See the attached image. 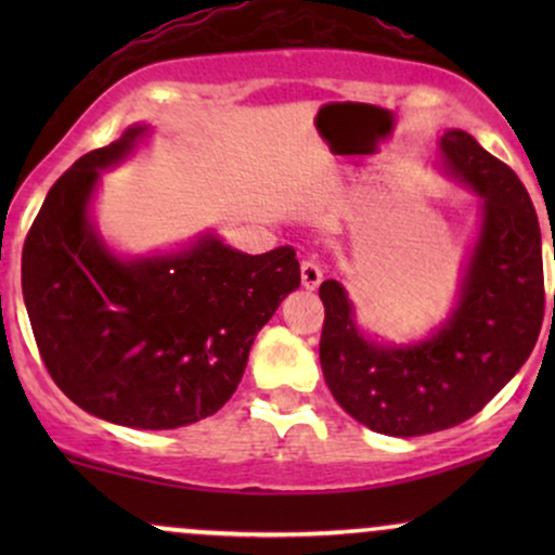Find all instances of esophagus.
Wrapping results in <instances>:
<instances>
[{
  "label": "esophagus",
  "instance_id": "34e87169",
  "mask_svg": "<svg viewBox=\"0 0 555 555\" xmlns=\"http://www.w3.org/2000/svg\"><path fill=\"white\" fill-rule=\"evenodd\" d=\"M299 276H302V286L305 289H318L323 282V271L321 266L315 263V260H302V266H299Z\"/></svg>",
  "mask_w": 555,
  "mask_h": 555
}]
</instances>
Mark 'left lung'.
<instances>
[{"label": "left lung", "instance_id": "left-lung-1", "mask_svg": "<svg viewBox=\"0 0 555 555\" xmlns=\"http://www.w3.org/2000/svg\"><path fill=\"white\" fill-rule=\"evenodd\" d=\"M441 156L449 175L482 197L480 237L449 321L425 341L388 347L354 326L339 282L318 289L331 393L384 436H425L477 415L525 365L543 326V245L525 184L464 130L443 132Z\"/></svg>", "mask_w": 555, "mask_h": 555}]
</instances>
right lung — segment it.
Here are the masks:
<instances>
[{
  "label": "right lung",
  "mask_w": 555,
  "mask_h": 555,
  "mask_svg": "<svg viewBox=\"0 0 555 555\" xmlns=\"http://www.w3.org/2000/svg\"><path fill=\"white\" fill-rule=\"evenodd\" d=\"M145 130L127 127L52 184L23 245V297L43 365L80 410L169 430L237 391L253 339L299 286V263L289 245L247 256L214 234L171 256H114L88 206L99 171Z\"/></svg>",
  "instance_id": "add662e5"
}]
</instances>
